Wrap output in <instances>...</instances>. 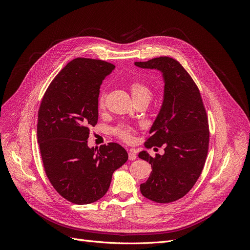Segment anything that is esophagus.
Masks as SVG:
<instances>
[{
  "label": "esophagus",
  "mask_w": 250,
  "mask_h": 250,
  "mask_svg": "<svg viewBox=\"0 0 250 250\" xmlns=\"http://www.w3.org/2000/svg\"><path fill=\"white\" fill-rule=\"evenodd\" d=\"M136 157H137V155H136L135 151L132 150V149H130L129 152H128V159H129V160H134V159H136Z\"/></svg>",
  "instance_id": "obj_1"
}]
</instances>
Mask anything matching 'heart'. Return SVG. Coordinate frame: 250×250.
Returning a JSON list of instances; mask_svg holds the SVG:
<instances>
[{"label":"heart","instance_id":"obj_1","mask_svg":"<svg viewBox=\"0 0 250 250\" xmlns=\"http://www.w3.org/2000/svg\"><path fill=\"white\" fill-rule=\"evenodd\" d=\"M129 87H130L131 95H132L134 101L145 100V101L148 102L152 96V90H151L150 86L148 84H146V82L134 81L130 84ZM105 98H106V94H105L104 90H103L101 92V94L99 96V100H98V104H99L100 108H104ZM114 133L118 137L122 138L125 141H130L133 138L134 129L130 125L121 124L114 128Z\"/></svg>","mask_w":250,"mask_h":250}]
</instances>
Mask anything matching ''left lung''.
<instances>
[{"label": "left lung", "instance_id": "obj_1", "mask_svg": "<svg viewBox=\"0 0 250 250\" xmlns=\"http://www.w3.org/2000/svg\"><path fill=\"white\" fill-rule=\"evenodd\" d=\"M134 64L159 70L164 80L163 103L145 144L147 148L163 146L164 154L139 152L152 167L140 192L153 202L171 203L193 188L204 168L209 138L206 109L196 83L177 60L161 56Z\"/></svg>", "mask_w": 250, "mask_h": 250}]
</instances>
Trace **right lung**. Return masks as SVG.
<instances>
[{"label": "right lung", "mask_w": 250, "mask_h": 250, "mask_svg": "<svg viewBox=\"0 0 250 250\" xmlns=\"http://www.w3.org/2000/svg\"><path fill=\"white\" fill-rule=\"evenodd\" d=\"M114 69L99 59H73L52 80L39 110L38 141L46 176L59 195L76 205L100 200L128 158L116 142L97 149L87 141L98 122L100 87Z\"/></svg>", "instance_id": "1"}]
</instances>
